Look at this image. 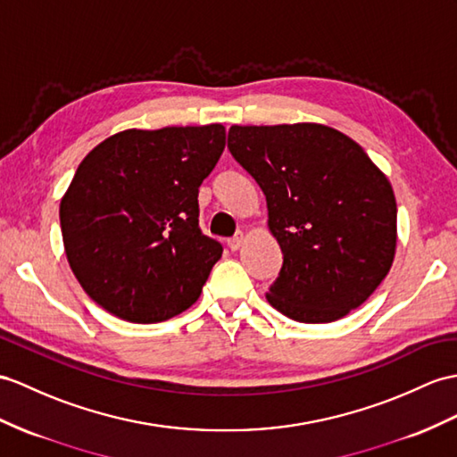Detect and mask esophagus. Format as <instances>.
I'll list each match as a JSON object with an SVG mask.
<instances>
[{"mask_svg":"<svg viewBox=\"0 0 457 457\" xmlns=\"http://www.w3.org/2000/svg\"><path fill=\"white\" fill-rule=\"evenodd\" d=\"M244 240H246V237H244V232H237V235L228 240V248H230L232 252L240 250V246L244 244Z\"/></svg>","mask_w":457,"mask_h":457,"instance_id":"34e87169","label":"esophagus"}]
</instances>
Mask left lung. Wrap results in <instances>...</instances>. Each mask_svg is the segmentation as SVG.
<instances>
[{
	"label": "left lung",
	"instance_id": "obj_1",
	"mask_svg": "<svg viewBox=\"0 0 457 457\" xmlns=\"http://www.w3.org/2000/svg\"><path fill=\"white\" fill-rule=\"evenodd\" d=\"M228 151L267 202L283 252L267 303L303 324L359 308L394 263L392 184L357 141L324 124L232 126Z\"/></svg>",
	"mask_w": 457,
	"mask_h": 457
}]
</instances>
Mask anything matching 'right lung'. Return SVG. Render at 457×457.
Listing matches in <instances>:
<instances>
[{
    "label": "right lung",
    "mask_w": 457,
    "mask_h": 457,
    "mask_svg": "<svg viewBox=\"0 0 457 457\" xmlns=\"http://www.w3.org/2000/svg\"><path fill=\"white\" fill-rule=\"evenodd\" d=\"M225 126L126 129L87 154L60 204L65 255L106 312L157 324L190 308L222 246L199 230V186Z\"/></svg>",
    "instance_id": "1"
}]
</instances>
